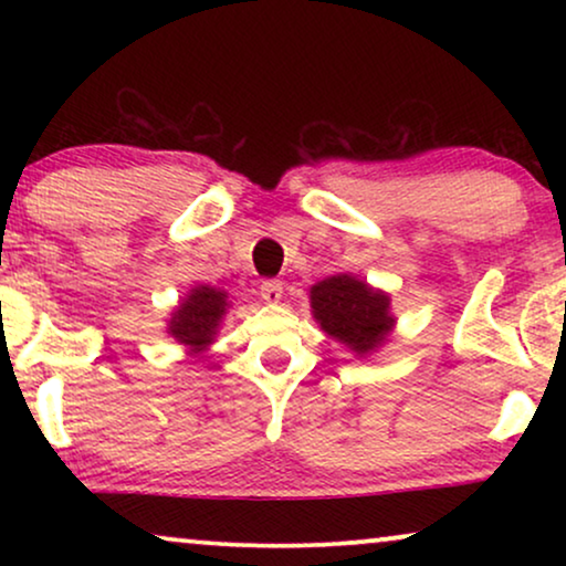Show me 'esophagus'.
<instances>
[{
    "instance_id": "obj_1",
    "label": "esophagus",
    "mask_w": 566,
    "mask_h": 566,
    "mask_svg": "<svg viewBox=\"0 0 566 566\" xmlns=\"http://www.w3.org/2000/svg\"><path fill=\"white\" fill-rule=\"evenodd\" d=\"M260 296L268 304H277L283 298V283L281 281H262L260 285Z\"/></svg>"
}]
</instances>
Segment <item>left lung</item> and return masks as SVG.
I'll list each match as a JSON object with an SVG mask.
<instances>
[{
  "label": "left lung",
  "instance_id": "obj_1",
  "mask_svg": "<svg viewBox=\"0 0 566 566\" xmlns=\"http://www.w3.org/2000/svg\"><path fill=\"white\" fill-rule=\"evenodd\" d=\"M391 298L355 275H329L312 285V312L332 339L355 355L374 353L394 329Z\"/></svg>",
  "mask_w": 566,
  "mask_h": 566
}]
</instances>
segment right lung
I'll return each mask as SVG.
<instances>
[{"instance_id": "right-lung-1", "label": "right lung", "mask_w": 566, "mask_h": 566, "mask_svg": "<svg viewBox=\"0 0 566 566\" xmlns=\"http://www.w3.org/2000/svg\"><path fill=\"white\" fill-rule=\"evenodd\" d=\"M227 308V291L213 289V285H196L172 312V319L167 324L169 335L180 345H188L192 353L206 350L213 343Z\"/></svg>"}]
</instances>
